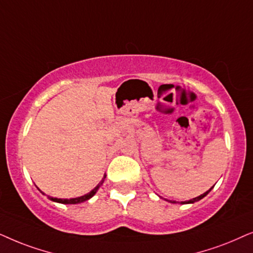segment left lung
Wrapping results in <instances>:
<instances>
[{
	"mask_svg": "<svg viewBox=\"0 0 253 253\" xmlns=\"http://www.w3.org/2000/svg\"><path fill=\"white\" fill-rule=\"evenodd\" d=\"M211 188H213V187H211ZM211 188H210V190H208L207 192H205L204 194L199 195V197H197V198H193V199H191V200H188V201H183V203H181V204H193V203H195V201H199V200H201V199H203L204 197H206V195H207L208 193H210ZM171 203H172V201H171ZM173 204H176V203H174V201H173Z\"/></svg>",
	"mask_w": 253,
	"mask_h": 253,
	"instance_id": "1",
	"label": "left lung"
}]
</instances>
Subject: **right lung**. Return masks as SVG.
<instances>
[{
	"label": "right lung",
	"mask_w": 253,
	"mask_h": 253,
	"mask_svg": "<svg viewBox=\"0 0 253 253\" xmlns=\"http://www.w3.org/2000/svg\"><path fill=\"white\" fill-rule=\"evenodd\" d=\"M105 177L106 176H104V178L102 179V181H100V183L97 185V186L93 188L92 191H90L89 193L87 194H84V195H82V197H79V198H73V199H58V198H50L49 197V199L52 200V201H55V203H60V204H66V205H75V204H81V203H84V201H86V200H89L90 198H92L93 195L96 194V192L98 191V188H99V186L100 185L103 184V181H104V179H105ZM42 192V191H40ZM43 194V193H42Z\"/></svg>",
	"instance_id": "right-lung-1"
}]
</instances>
